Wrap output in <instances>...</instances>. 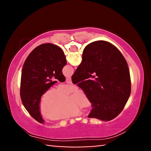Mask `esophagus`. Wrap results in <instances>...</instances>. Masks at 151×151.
<instances>
[{
    "label": "esophagus",
    "mask_w": 151,
    "mask_h": 151,
    "mask_svg": "<svg viewBox=\"0 0 151 151\" xmlns=\"http://www.w3.org/2000/svg\"><path fill=\"white\" fill-rule=\"evenodd\" d=\"M66 82L68 84H72V81H71V78L70 77H68L66 78Z\"/></svg>",
    "instance_id": "esophagus-1"
}]
</instances>
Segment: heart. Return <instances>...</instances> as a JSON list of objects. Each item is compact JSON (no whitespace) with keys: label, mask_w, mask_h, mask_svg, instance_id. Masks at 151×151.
Segmentation results:
<instances>
[{"label":"heart","mask_w":151,"mask_h":151,"mask_svg":"<svg viewBox=\"0 0 151 151\" xmlns=\"http://www.w3.org/2000/svg\"><path fill=\"white\" fill-rule=\"evenodd\" d=\"M73 85H60L56 89L50 87L42 94L39 103V110L42 115L52 121L66 119L78 116L81 109H88L92 103L83 89L77 88L66 98V96L75 90Z\"/></svg>","instance_id":"b5f03b06"}]
</instances>
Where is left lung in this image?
Wrapping results in <instances>:
<instances>
[{
	"label": "left lung",
	"mask_w": 151,
	"mask_h": 151,
	"mask_svg": "<svg viewBox=\"0 0 151 151\" xmlns=\"http://www.w3.org/2000/svg\"><path fill=\"white\" fill-rule=\"evenodd\" d=\"M66 60L58 46L46 43L36 47L24 63L20 80V98L30 115L40 123L44 121L40 114L39 103L43 93L57 81L66 78L62 73Z\"/></svg>",
	"instance_id": "8db88e82"
}]
</instances>
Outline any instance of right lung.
Here are the masks:
<instances>
[{
	"label": "right lung",
	"instance_id": "obj_1",
	"mask_svg": "<svg viewBox=\"0 0 151 151\" xmlns=\"http://www.w3.org/2000/svg\"><path fill=\"white\" fill-rule=\"evenodd\" d=\"M72 81L91 101L89 118L111 121L122 112L131 94L127 61L114 45L104 40L93 42L85 48Z\"/></svg>",
	"mask_w": 151,
	"mask_h": 151
}]
</instances>
